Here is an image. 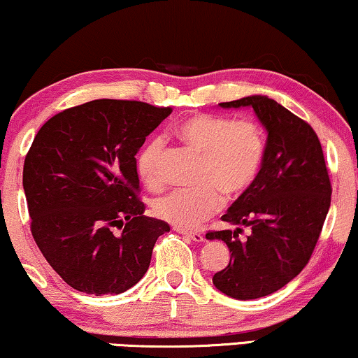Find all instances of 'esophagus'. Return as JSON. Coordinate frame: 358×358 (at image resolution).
Listing matches in <instances>:
<instances>
[{"label":"esophagus","instance_id":"obj_1","mask_svg":"<svg viewBox=\"0 0 358 358\" xmlns=\"http://www.w3.org/2000/svg\"><path fill=\"white\" fill-rule=\"evenodd\" d=\"M175 229H176V233L183 234V236L189 238L194 243L205 241V236H203V233H200V231H189V229H183V228H175Z\"/></svg>","mask_w":358,"mask_h":358}]
</instances>
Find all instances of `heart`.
I'll use <instances>...</instances> for the list:
<instances>
[{
  "label": "heart",
  "mask_w": 358,
  "mask_h": 358,
  "mask_svg": "<svg viewBox=\"0 0 358 358\" xmlns=\"http://www.w3.org/2000/svg\"><path fill=\"white\" fill-rule=\"evenodd\" d=\"M175 134L185 145L201 153L203 187L173 189L157 198L153 211L178 228H194L220 210L223 203L220 192L236 198L251 188L264 160L266 138L256 120L215 114L188 117L175 127ZM164 138L155 137L148 140L137 157L140 180L152 189L164 183Z\"/></svg>",
  "instance_id": "b5f03b06"
}]
</instances>
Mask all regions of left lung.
Segmentation results:
<instances>
[{"instance_id":"obj_1","label":"left lung","mask_w":358,"mask_h":358,"mask_svg":"<svg viewBox=\"0 0 358 358\" xmlns=\"http://www.w3.org/2000/svg\"><path fill=\"white\" fill-rule=\"evenodd\" d=\"M251 107L268 132L259 175L221 220L238 228L206 233L228 244L229 264L213 275L215 287L233 299L269 296L309 262L330 208L329 171L314 129L273 99L250 96L221 102ZM243 225L252 234L238 239Z\"/></svg>"}]
</instances>
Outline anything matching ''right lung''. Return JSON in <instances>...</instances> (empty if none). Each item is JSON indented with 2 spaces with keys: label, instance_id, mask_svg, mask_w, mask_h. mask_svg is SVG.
<instances>
[{
  "label": "right lung",
  "instance_id": "obj_1",
  "mask_svg": "<svg viewBox=\"0 0 358 358\" xmlns=\"http://www.w3.org/2000/svg\"><path fill=\"white\" fill-rule=\"evenodd\" d=\"M170 114L147 102L97 99L59 112L36 134L22 169L31 233L71 287L120 294L147 273L170 226L143 215L135 155Z\"/></svg>",
  "mask_w": 358,
  "mask_h": 358
}]
</instances>
